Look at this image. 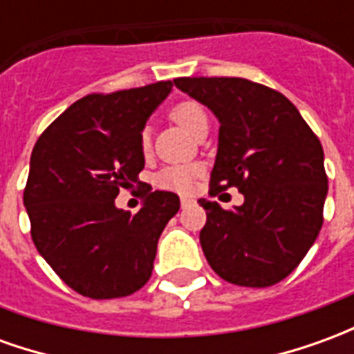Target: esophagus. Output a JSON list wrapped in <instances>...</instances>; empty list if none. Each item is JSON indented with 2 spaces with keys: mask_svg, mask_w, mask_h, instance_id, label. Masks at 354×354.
Listing matches in <instances>:
<instances>
[{
  "mask_svg": "<svg viewBox=\"0 0 354 354\" xmlns=\"http://www.w3.org/2000/svg\"><path fill=\"white\" fill-rule=\"evenodd\" d=\"M180 203H182V207H189V205H193V203H195V199H192V197H182V199H180Z\"/></svg>",
  "mask_w": 354,
  "mask_h": 354,
  "instance_id": "1",
  "label": "esophagus"
}]
</instances>
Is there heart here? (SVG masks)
<instances>
[{
  "mask_svg": "<svg viewBox=\"0 0 354 354\" xmlns=\"http://www.w3.org/2000/svg\"><path fill=\"white\" fill-rule=\"evenodd\" d=\"M169 115L178 127H182L185 132H189L193 136L201 129L208 127L207 111L197 100L176 102L170 108ZM140 149L146 155L151 151V132H149V129H144L140 134ZM197 174H199V167H195V165H172V167H165L162 170H159V174L155 176V184L161 189L185 193L193 187V180Z\"/></svg>",
  "mask_w": 354,
  "mask_h": 354,
  "instance_id": "1",
  "label": "heart"
}]
</instances>
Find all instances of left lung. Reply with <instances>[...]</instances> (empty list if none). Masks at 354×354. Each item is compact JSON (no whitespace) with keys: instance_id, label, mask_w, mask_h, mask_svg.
<instances>
[{"instance_id":"8db88e82","label":"left lung","mask_w":354,"mask_h":354,"mask_svg":"<svg viewBox=\"0 0 354 354\" xmlns=\"http://www.w3.org/2000/svg\"><path fill=\"white\" fill-rule=\"evenodd\" d=\"M180 91L220 121L210 195L230 187L245 203L207 210L201 246L223 281L266 288L286 279L322 227L328 193L324 151L297 108L274 88L243 77H178Z\"/></svg>"}]
</instances>
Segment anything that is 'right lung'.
I'll return each mask as SVG.
<instances>
[{
  "instance_id": "obj_1",
  "label": "right lung",
  "mask_w": 354,
  "mask_h": 354,
  "mask_svg": "<svg viewBox=\"0 0 354 354\" xmlns=\"http://www.w3.org/2000/svg\"><path fill=\"white\" fill-rule=\"evenodd\" d=\"M170 91L172 81H159L87 94L35 142L24 189L32 241L81 296H131L151 277L157 241L180 199L142 184L144 205L131 214L115 197L138 182L146 162L140 134Z\"/></svg>"
}]
</instances>
